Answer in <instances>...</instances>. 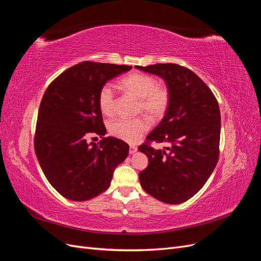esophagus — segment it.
Here are the masks:
<instances>
[{"mask_svg": "<svg viewBox=\"0 0 261 261\" xmlns=\"http://www.w3.org/2000/svg\"><path fill=\"white\" fill-rule=\"evenodd\" d=\"M136 151H137V147H136V146H130V147H129V153H130V154L135 153Z\"/></svg>", "mask_w": 261, "mask_h": 261, "instance_id": "34e87169", "label": "esophagus"}]
</instances>
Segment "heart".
Here are the masks:
<instances>
[{"label": "heart", "instance_id": "heart-1", "mask_svg": "<svg viewBox=\"0 0 261 261\" xmlns=\"http://www.w3.org/2000/svg\"><path fill=\"white\" fill-rule=\"evenodd\" d=\"M121 86L139 99L138 111L156 118L162 116L169 107L170 94L168 89L156 86L152 76L133 73L121 80ZM98 103L102 113L112 115L115 111V91L111 84L101 87L98 94ZM149 128V122L145 117L126 118L118 117L109 123V130L113 136L128 143H135Z\"/></svg>", "mask_w": 261, "mask_h": 261}]
</instances>
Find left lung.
<instances>
[{
    "mask_svg": "<svg viewBox=\"0 0 261 261\" xmlns=\"http://www.w3.org/2000/svg\"><path fill=\"white\" fill-rule=\"evenodd\" d=\"M161 77L170 94L160 124L138 150L148 156L139 173L140 185L155 199L169 204L188 200L206 184L219 159L221 115L209 87L191 69L177 64L135 66ZM167 142L154 149L149 142Z\"/></svg>",
    "mask_w": 261,
    "mask_h": 261,
    "instance_id": "1",
    "label": "left lung"
}]
</instances>
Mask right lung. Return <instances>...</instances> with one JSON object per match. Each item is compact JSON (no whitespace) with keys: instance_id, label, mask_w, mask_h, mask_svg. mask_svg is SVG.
I'll return each instance as SVG.
<instances>
[{"instance_id":"obj_1","label":"right lung","mask_w":261,"mask_h":261,"mask_svg":"<svg viewBox=\"0 0 261 261\" xmlns=\"http://www.w3.org/2000/svg\"><path fill=\"white\" fill-rule=\"evenodd\" d=\"M132 69L127 65L82 62L63 72L45 90L39 108L35 151L46 179L66 199L86 201L106 192L129 146L107 134L98 103L101 87Z\"/></svg>"}]
</instances>
